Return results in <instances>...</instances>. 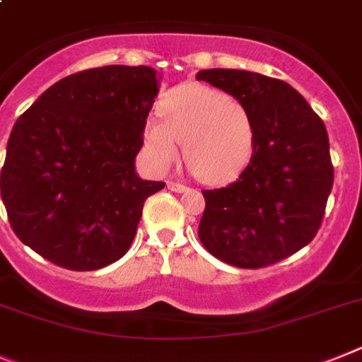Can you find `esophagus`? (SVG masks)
<instances>
[{"label":"esophagus","instance_id":"obj_1","mask_svg":"<svg viewBox=\"0 0 362 362\" xmlns=\"http://www.w3.org/2000/svg\"><path fill=\"white\" fill-rule=\"evenodd\" d=\"M168 187L171 191H175V193H184V191H187V185L180 184V182H168Z\"/></svg>","mask_w":362,"mask_h":362}]
</instances>
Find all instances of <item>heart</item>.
Segmentation results:
<instances>
[{
  "instance_id": "1",
  "label": "heart",
  "mask_w": 362,
  "mask_h": 362,
  "mask_svg": "<svg viewBox=\"0 0 362 362\" xmlns=\"http://www.w3.org/2000/svg\"><path fill=\"white\" fill-rule=\"evenodd\" d=\"M160 116L144 125V149L156 171L177 160L180 142L191 171L209 184L233 182L251 162L253 115L222 90L199 83L177 87L160 102Z\"/></svg>"
}]
</instances>
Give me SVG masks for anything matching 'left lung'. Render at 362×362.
<instances>
[{"instance_id": "left-lung-1", "label": "left lung", "mask_w": 362, "mask_h": 362, "mask_svg": "<svg viewBox=\"0 0 362 362\" xmlns=\"http://www.w3.org/2000/svg\"><path fill=\"white\" fill-rule=\"evenodd\" d=\"M197 80L231 94L253 115L255 151L237 182L202 191L199 237L211 255L244 269L275 264L313 240L333 185L326 127L286 81L238 69Z\"/></svg>"}]
</instances>
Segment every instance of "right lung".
<instances>
[{"mask_svg":"<svg viewBox=\"0 0 362 362\" xmlns=\"http://www.w3.org/2000/svg\"><path fill=\"white\" fill-rule=\"evenodd\" d=\"M158 86L146 65L89 69L56 81L18 118L0 189L25 246L74 272L127 253L144 202L165 185L134 168Z\"/></svg>","mask_w":362,"mask_h":362,"instance_id":"right-lung-1","label":"right lung"}]
</instances>
